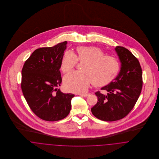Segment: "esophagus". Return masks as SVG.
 Instances as JSON below:
<instances>
[{"label":"esophagus","mask_w":159,"mask_h":159,"mask_svg":"<svg viewBox=\"0 0 159 159\" xmlns=\"http://www.w3.org/2000/svg\"><path fill=\"white\" fill-rule=\"evenodd\" d=\"M82 97H88L89 95V93H81V94H80Z\"/></svg>","instance_id":"34e87169"}]
</instances>
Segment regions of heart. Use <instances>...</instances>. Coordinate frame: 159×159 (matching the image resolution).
<instances>
[{
  "mask_svg": "<svg viewBox=\"0 0 159 159\" xmlns=\"http://www.w3.org/2000/svg\"><path fill=\"white\" fill-rule=\"evenodd\" d=\"M77 55L71 51H66L61 61V69L67 73L78 62H84L80 71H73L64 77L66 88L70 92L82 93L89 84L97 87L104 86L111 83L118 75L120 65L115 57L105 55L104 51L97 46H79Z\"/></svg>",
  "mask_w": 159,
  "mask_h": 159,
  "instance_id": "1",
  "label": "heart"
}]
</instances>
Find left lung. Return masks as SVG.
Instances as JSON below:
<instances>
[{
	"mask_svg": "<svg viewBox=\"0 0 159 159\" xmlns=\"http://www.w3.org/2000/svg\"><path fill=\"white\" fill-rule=\"evenodd\" d=\"M121 62L116 78L97 91V103L91 108L93 115L99 120L113 121L123 119L133 109L143 88V72L139 62L128 49L117 46L115 48Z\"/></svg>",
	"mask_w": 159,
	"mask_h": 159,
	"instance_id": "8db88e82",
	"label": "left lung"
}]
</instances>
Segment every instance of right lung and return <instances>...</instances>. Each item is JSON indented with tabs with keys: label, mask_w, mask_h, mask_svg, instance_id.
<instances>
[{
	"label": "right lung",
	"mask_w": 159,
	"mask_h": 159,
	"mask_svg": "<svg viewBox=\"0 0 159 159\" xmlns=\"http://www.w3.org/2000/svg\"><path fill=\"white\" fill-rule=\"evenodd\" d=\"M67 43L36 49L22 69L23 95L31 111L46 121L60 120L71 110L75 95L64 93L56 88L62 82L60 68Z\"/></svg>",
	"instance_id": "1"
}]
</instances>
